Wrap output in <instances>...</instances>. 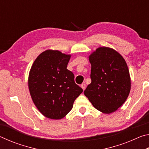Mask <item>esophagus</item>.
I'll return each mask as SVG.
<instances>
[{
    "label": "esophagus",
    "instance_id": "34e87169",
    "mask_svg": "<svg viewBox=\"0 0 149 149\" xmlns=\"http://www.w3.org/2000/svg\"><path fill=\"white\" fill-rule=\"evenodd\" d=\"M81 87L83 90L84 91L85 89V88H86V85H85V84H81Z\"/></svg>",
    "mask_w": 149,
    "mask_h": 149
}]
</instances>
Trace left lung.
Segmentation results:
<instances>
[{
  "label": "left lung",
  "instance_id": "left-lung-1",
  "mask_svg": "<svg viewBox=\"0 0 149 149\" xmlns=\"http://www.w3.org/2000/svg\"><path fill=\"white\" fill-rule=\"evenodd\" d=\"M91 83L84 91L96 109L104 114L116 111L127 99L131 78L125 59L112 48H97L89 56Z\"/></svg>",
  "mask_w": 149,
  "mask_h": 149
}]
</instances>
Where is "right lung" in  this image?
Instances as JSON below:
<instances>
[{
  "instance_id": "obj_1",
  "label": "right lung",
  "mask_w": 149,
  "mask_h": 149,
  "mask_svg": "<svg viewBox=\"0 0 149 149\" xmlns=\"http://www.w3.org/2000/svg\"><path fill=\"white\" fill-rule=\"evenodd\" d=\"M70 54L47 50L40 54L29 71L28 87L33 102L44 116L52 120L65 117L83 89L67 69Z\"/></svg>"
}]
</instances>
